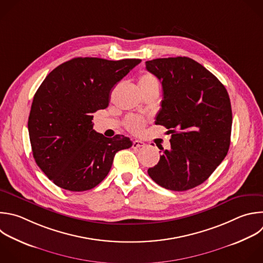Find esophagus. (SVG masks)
Wrapping results in <instances>:
<instances>
[{
	"mask_svg": "<svg viewBox=\"0 0 263 263\" xmlns=\"http://www.w3.org/2000/svg\"><path fill=\"white\" fill-rule=\"evenodd\" d=\"M145 145V143L141 140H134L132 143V147L133 148H139V147H143Z\"/></svg>",
	"mask_w": 263,
	"mask_h": 263,
	"instance_id": "1",
	"label": "esophagus"
}]
</instances>
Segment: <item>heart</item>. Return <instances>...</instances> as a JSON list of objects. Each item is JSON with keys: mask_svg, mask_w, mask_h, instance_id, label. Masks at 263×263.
Returning <instances> with one entry per match:
<instances>
[{"mask_svg": "<svg viewBox=\"0 0 263 263\" xmlns=\"http://www.w3.org/2000/svg\"><path fill=\"white\" fill-rule=\"evenodd\" d=\"M138 84L140 86H148V85H159L158 79L151 73H143L139 79ZM145 125V121L143 118L138 116H130L126 121V127L132 133H139Z\"/></svg>", "mask_w": 263, "mask_h": 263, "instance_id": "b5f03b06", "label": "heart"}]
</instances>
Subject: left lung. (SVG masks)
Segmentation results:
<instances>
[{
    "label": "left lung",
    "instance_id": "8db88e82",
    "mask_svg": "<svg viewBox=\"0 0 263 263\" xmlns=\"http://www.w3.org/2000/svg\"><path fill=\"white\" fill-rule=\"evenodd\" d=\"M162 83L163 100L156 118L171 133L170 148L163 149L151 179L171 191H186L205 182L226 157L232 111L221 81L187 57L145 62Z\"/></svg>",
    "mask_w": 263,
    "mask_h": 263
}]
</instances>
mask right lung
Listing matches in <instances>:
<instances>
[{
    "mask_svg": "<svg viewBox=\"0 0 263 263\" xmlns=\"http://www.w3.org/2000/svg\"><path fill=\"white\" fill-rule=\"evenodd\" d=\"M141 60L74 58L54 68L37 90L28 122L33 157L58 187L81 192L99 185L124 135L107 138L93 129V116L109 104L112 87Z\"/></svg>",
    "mask_w": 263,
    "mask_h": 263,
    "instance_id": "right-lung-1",
    "label": "right lung"
}]
</instances>
